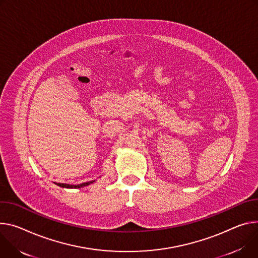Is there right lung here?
I'll list each match as a JSON object with an SVG mask.
<instances>
[{"instance_id": "1", "label": "right lung", "mask_w": 258, "mask_h": 258, "mask_svg": "<svg viewBox=\"0 0 258 258\" xmlns=\"http://www.w3.org/2000/svg\"><path fill=\"white\" fill-rule=\"evenodd\" d=\"M93 182H96V180H92V181H89V182H84V183H81V184H77V185H71V184H64V183H55L57 186L59 187H62V188H81V187H84V186H87Z\"/></svg>"}]
</instances>
